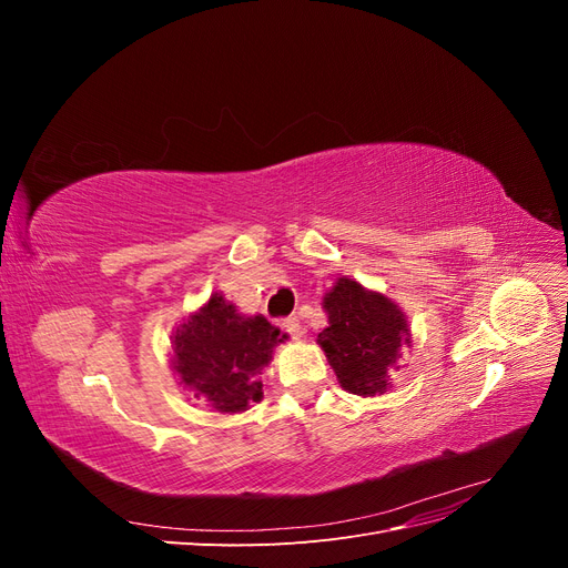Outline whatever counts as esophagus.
Masks as SVG:
<instances>
[{"label":"esophagus","instance_id":"obj_1","mask_svg":"<svg viewBox=\"0 0 568 568\" xmlns=\"http://www.w3.org/2000/svg\"><path fill=\"white\" fill-rule=\"evenodd\" d=\"M282 326L284 329L294 336V338H301L303 336V324H301V320L298 317H286L284 322H282Z\"/></svg>","mask_w":568,"mask_h":568}]
</instances>
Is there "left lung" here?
<instances>
[{"label": "left lung", "mask_w": 568, "mask_h": 568, "mask_svg": "<svg viewBox=\"0 0 568 568\" xmlns=\"http://www.w3.org/2000/svg\"><path fill=\"white\" fill-rule=\"evenodd\" d=\"M322 307L326 329L317 334V343L341 388L363 398L384 395L393 386V372L400 369L403 348L412 346L400 305L351 277H338Z\"/></svg>", "instance_id": "obj_1"}]
</instances>
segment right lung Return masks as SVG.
<instances>
[{"label": "right lung", "instance_id": "obj_1", "mask_svg": "<svg viewBox=\"0 0 568 568\" xmlns=\"http://www.w3.org/2000/svg\"><path fill=\"white\" fill-rule=\"evenodd\" d=\"M286 338L263 315H242L234 303L213 291L170 334V367L194 398L220 415H234L263 398L257 374H263L277 343Z\"/></svg>", "mask_w": 568, "mask_h": 568}]
</instances>
